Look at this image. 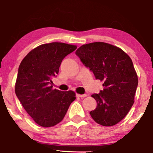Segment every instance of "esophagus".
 Returning <instances> with one entry per match:
<instances>
[{
  "mask_svg": "<svg viewBox=\"0 0 153 153\" xmlns=\"http://www.w3.org/2000/svg\"><path fill=\"white\" fill-rule=\"evenodd\" d=\"M78 97H80V98H84V97H86L87 95L86 94H77L76 95Z\"/></svg>",
  "mask_w": 153,
  "mask_h": 153,
  "instance_id": "34e87169",
  "label": "esophagus"
}]
</instances>
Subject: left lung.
I'll return each mask as SVG.
<instances>
[{"instance_id":"1","label":"left lung","mask_w":153,"mask_h":153,"mask_svg":"<svg viewBox=\"0 0 153 153\" xmlns=\"http://www.w3.org/2000/svg\"><path fill=\"white\" fill-rule=\"evenodd\" d=\"M104 89L94 94L97 106L90 114L98 124L110 127L122 120L134 103L138 78L132 61L119 47L104 42L82 45L75 52Z\"/></svg>"}]
</instances>
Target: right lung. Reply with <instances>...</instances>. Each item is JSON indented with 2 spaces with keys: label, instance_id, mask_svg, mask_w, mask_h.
Segmentation results:
<instances>
[{
  "label": "right lung",
  "instance_id": "1",
  "mask_svg": "<svg viewBox=\"0 0 153 153\" xmlns=\"http://www.w3.org/2000/svg\"><path fill=\"white\" fill-rule=\"evenodd\" d=\"M77 49L61 42L42 45L31 50L19 65L16 95L26 111L39 125L53 127L62 120L75 92L52 89V78L57 76L62 59Z\"/></svg>",
  "mask_w": 153,
  "mask_h": 153
}]
</instances>
